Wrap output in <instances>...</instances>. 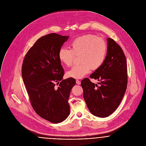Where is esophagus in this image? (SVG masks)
Listing matches in <instances>:
<instances>
[{
    "label": "esophagus",
    "instance_id": "34e87169",
    "mask_svg": "<svg viewBox=\"0 0 146 146\" xmlns=\"http://www.w3.org/2000/svg\"><path fill=\"white\" fill-rule=\"evenodd\" d=\"M76 84H81V82H80V81H79V80H77L76 81Z\"/></svg>",
    "mask_w": 146,
    "mask_h": 146
}]
</instances>
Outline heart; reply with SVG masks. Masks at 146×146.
<instances>
[{"instance_id":"b5f03b06","label":"heart","mask_w":146,"mask_h":146,"mask_svg":"<svg viewBox=\"0 0 146 146\" xmlns=\"http://www.w3.org/2000/svg\"><path fill=\"white\" fill-rule=\"evenodd\" d=\"M70 49L62 48L58 52L60 62L66 66L72 65L74 55H80L81 63L74 66L67 72V76L81 78L92 69H99L105 60L108 46L106 42L97 36L88 34L75 39L70 44Z\"/></svg>"}]
</instances>
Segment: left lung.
Listing matches in <instances>:
<instances>
[{
    "instance_id": "8db88e82",
    "label": "left lung",
    "mask_w": 146,
    "mask_h": 146,
    "mask_svg": "<svg viewBox=\"0 0 146 146\" xmlns=\"http://www.w3.org/2000/svg\"><path fill=\"white\" fill-rule=\"evenodd\" d=\"M107 54L99 69L90 75L98 80L99 86L88 78L81 81L84 97L93 115L105 117L111 115L119 106L127 84V62L122 48L108 38Z\"/></svg>"
}]
</instances>
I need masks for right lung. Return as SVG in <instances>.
Masks as SVG:
<instances>
[{"instance_id": "add662e5", "label": "right lung", "mask_w": 146, "mask_h": 146, "mask_svg": "<svg viewBox=\"0 0 146 146\" xmlns=\"http://www.w3.org/2000/svg\"><path fill=\"white\" fill-rule=\"evenodd\" d=\"M68 37L55 33L40 37L26 54L22 65L23 83L32 107L41 117L54 123L69 115L68 100L76 84L74 78L62 80L64 70L58 58L59 50Z\"/></svg>"}]
</instances>
